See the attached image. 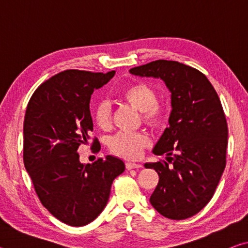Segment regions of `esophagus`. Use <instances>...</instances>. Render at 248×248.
I'll use <instances>...</instances> for the list:
<instances>
[{"instance_id":"esophagus-1","label":"esophagus","mask_w":248,"mask_h":248,"mask_svg":"<svg viewBox=\"0 0 248 248\" xmlns=\"http://www.w3.org/2000/svg\"><path fill=\"white\" fill-rule=\"evenodd\" d=\"M125 167L127 170H132V169H141L142 165L138 164V163H133V162H127L125 163Z\"/></svg>"}]
</instances>
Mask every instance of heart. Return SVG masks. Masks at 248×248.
<instances>
[{
  "instance_id": "heart-1",
  "label": "heart",
  "mask_w": 248,
  "mask_h": 248,
  "mask_svg": "<svg viewBox=\"0 0 248 248\" xmlns=\"http://www.w3.org/2000/svg\"><path fill=\"white\" fill-rule=\"evenodd\" d=\"M120 97L130 106L141 111L144 123L157 127L164 119V109L156 102V93L149 84L137 82L130 84L121 91ZM93 118L96 124L107 129L110 124V108L105 102H99L93 109ZM149 139L142 133H117L109 141V148L116 155L125 158H138L142 149L148 145Z\"/></svg>"
}]
</instances>
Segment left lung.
Returning <instances> with one entry per match:
<instances>
[{"mask_svg":"<svg viewBox=\"0 0 248 248\" xmlns=\"http://www.w3.org/2000/svg\"><path fill=\"white\" fill-rule=\"evenodd\" d=\"M130 73L161 78L170 92L169 127L153 149L168 162L144 166L159 177L153 208L171 220L187 219L211 200L225 169L228 124L220 98L204 74L177 61L156 60Z\"/></svg>","mask_w":248,"mask_h":248,"instance_id":"8db88e82","label":"left lung"}]
</instances>
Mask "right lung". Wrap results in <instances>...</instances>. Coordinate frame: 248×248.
Segmentation results:
<instances>
[{
	"label": "right lung",
	"instance_id": "add662e5",
	"mask_svg": "<svg viewBox=\"0 0 248 248\" xmlns=\"http://www.w3.org/2000/svg\"><path fill=\"white\" fill-rule=\"evenodd\" d=\"M115 73L63 71L41 84L27 105L25 169L44 207L71 226L89 224L102 213L112 182L124 171V163L112 155L83 164L78 153L93 131L91 96ZM94 144L99 151V142Z\"/></svg>",
	"mask_w": 248,
	"mask_h": 248
}]
</instances>
